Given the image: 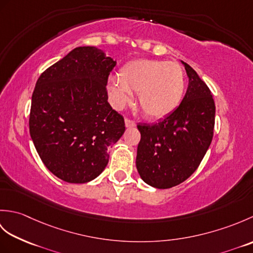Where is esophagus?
<instances>
[{"mask_svg":"<svg viewBox=\"0 0 253 253\" xmlns=\"http://www.w3.org/2000/svg\"><path fill=\"white\" fill-rule=\"evenodd\" d=\"M125 126H126L127 128L135 127V126H136V123L133 122V121H131V120H129V118H126V120H125Z\"/></svg>","mask_w":253,"mask_h":253,"instance_id":"obj_1","label":"esophagus"}]
</instances>
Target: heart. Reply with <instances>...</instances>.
Returning a JSON list of instances; mask_svg holds the SVG:
<instances>
[{"instance_id": "b5f03b06", "label": "heart", "mask_w": 253, "mask_h": 253, "mask_svg": "<svg viewBox=\"0 0 253 253\" xmlns=\"http://www.w3.org/2000/svg\"><path fill=\"white\" fill-rule=\"evenodd\" d=\"M111 82L109 93L113 104L123 107L138 93V104L144 115L160 120L173 113L184 98L185 72L178 63L140 58L127 63Z\"/></svg>"}]
</instances>
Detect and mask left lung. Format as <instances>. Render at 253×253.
<instances>
[{"label": "left lung", "instance_id": "1", "mask_svg": "<svg viewBox=\"0 0 253 253\" xmlns=\"http://www.w3.org/2000/svg\"><path fill=\"white\" fill-rule=\"evenodd\" d=\"M189 84L179 106L153 125H138L136 166L142 180L159 189L181 184L200 165L211 144L215 104L195 69L182 62Z\"/></svg>", "mask_w": 253, "mask_h": 253}]
</instances>
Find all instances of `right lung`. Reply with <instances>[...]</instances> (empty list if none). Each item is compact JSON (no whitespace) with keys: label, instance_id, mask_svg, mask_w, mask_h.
<instances>
[{"label":"right lung","instance_id":"right-lung-1","mask_svg":"<svg viewBox=\"0 0 253 253\" xmlns=\"http://www.w3.org/2000/svg\"><path fill=\"white\" fill-rule=\"evenodd\" d=\"M116 65L95 46H78L41 74L31 98L30 136L52 174L71 184L96 178L107 149L125 131L124 117L107 102Z\"/></svg>","mask_w":253,"mask_h":253}]
</instances>
